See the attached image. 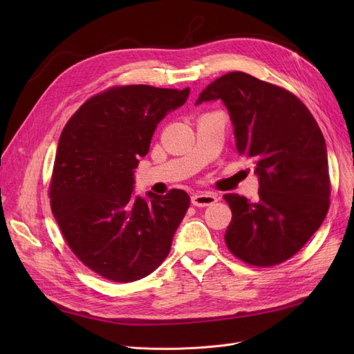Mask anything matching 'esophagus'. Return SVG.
Returning <instances> with one entry per match:
<instances>
[{
	"label": "esophagus",
	"instance_id": "1",
	"mask_svg": "<svg viewBox=\"0 0 354 354\" xmlns=\"http://www.w3.org/2000/svg\"><path fill=\"white\" fill-rule=\"evenodd\" d=\"M192 203L195 207H211L214 205L215 202H218V196L215 194H211V192H199V194H195L192 195L191 198Z\"/></svg>",
	"mask_w": 354,
	"mask_h": 354
}]
</instances>
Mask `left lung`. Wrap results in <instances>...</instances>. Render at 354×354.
Returning <instances> with one entry per match:
<instances>
[{"label":"left lung","instance_id":"left-lung-1","mask_svg":"<svg viewBox=\"0 0 354 354\" xmlns=\"http://www.w3.org/2000/svg\"><path fill=\"white\" fill-rule=\"evenodd\" d=\"M221 100L235 146L258 176V201L227 194L232 211L228 250L243 261L270 267L299 252L328 211L330 178L322 130L290 91L232 71L203 90L195 104Z\"/></svg>","mask_w":354,"mask_h":354}]
</instances>
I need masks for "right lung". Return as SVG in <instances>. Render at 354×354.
<instances>
[{"label": "right lung", "mask_w": 354, "mask_h": 354, "mask_svg": "<svg viewBox=\"0 0 354 354\" xmlns=\"http://www.w3.org/2000/svg\"><path fill=\"white\" fill-rule=\"evenodd\" d=\"M188 96L189 87H113L88 99L63 129L51 211L71 251L107 280H140L171 251L189 195H136L135 169L158 124Z\"/></svg>", "instance_id": "1"}]
</instances>
